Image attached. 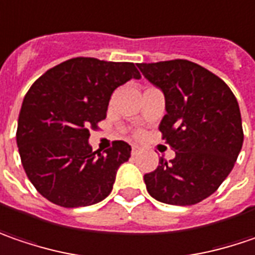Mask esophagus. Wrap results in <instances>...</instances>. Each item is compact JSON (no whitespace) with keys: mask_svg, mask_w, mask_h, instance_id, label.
I'll list each match as a JSON object with an SVG mask.
<instances>
[{"mask_svg":"<svg viewBox=\"0 0 255 255\" xmlns=\"http://www.w3.org/2000/svg\"><path fill=\"white\" fill-rule=\"evenodd\" d=\"M139 152H140V147L137 146V145H133V146H132V155H137V153H139Z\"/></svg>","mask_w":255,"mask_h":255,"instance_id":"obj_1","label":"esophagus"}]
</instances>
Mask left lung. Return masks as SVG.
<instances>
[{
    "label": "left lung",
    "instance_id": "8db88e82",
    "mask_svg": "<svg viewBox=\"0 0 255 255\" xmlns=\"http://www.w3.org/2000/svg\"><path fill=\"white\" fill-rule=\"evenodd\" d=\"M139 70L165 96L162 139L175 150L143 176L150 197L194 205L212 195L233 171L244 133L236 96L210 70L188 60L140 63Z\"/></svg>",
    "mask_w": 255,
    "mask_h": 255
}]
</instances>
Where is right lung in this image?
Wrapping results in <instances>:
<instances>
[{
    "mask_svg": "<svg viewBox=\"0 0 255 255\" xmlns=\"http://www.w3.org/2000/svg\"><path fill=\"white\" fill-rule=\"evenodd\" d=\"M130 79H140L133 63L76 57L45 71L27 92L17 146L28 179L50 202L87 207L112 192L132 147L116 140L106 153L93 152L89 130L97 129L112 93Z\"/></svg>",
    "mask_w": 255,
    "mask_h": 255,
    "instance_id": "add662e5",
    "label": "right lung"
}]
</instances>
